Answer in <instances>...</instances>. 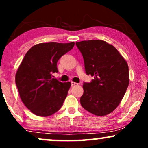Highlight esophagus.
<instances>
[{
    "mask_svg": "<svg viewBox=\"0 0 148 148\" xmlns=\"http://www.w3.org/2000/svg\"><path fill=\"white\" fill-rule=\"evenodd\" d=\"M71 84H72V86H78V84L77 83H76V82H74V81H72V82H71Z\"/></svg>",
    "mask_w": 148,
    "mask_h": 148,
    "instance_id": "obj_1",
    "label": "esophagus"
}]
</instances>
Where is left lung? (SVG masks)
Here are the masks:
<instances>
[{
  "label": "left lung",
  "mask_w": 148,
  "mask_h": 148,
  "mask_svg": "<svg viewBox=\"0 0 148 148\" xmlns=\"http://www.w3.org/2000/svg\"><path fill=\"white\" fill-rule=\"evenodd\" d=\"M76 45L84 57L86 74L94 76L91 83L83 85L81 106L97 116L109 114L120 104L129 86L127 61L103 40L81 41Z\"/></svg>",
  "instance_id": "1"
}]
</instances>
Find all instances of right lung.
Returning a JSON list of instances; mask_svg holds the SVG:
<instances>
[{
  "mask_svg": "<svg viewBox=\"0 0 148 148\" xmlns=\"http://www.w3.org/2000/svg\"><path fill=\"white\" fill-rule=\"evenodd\" d=\"M70 43H40L25 53L15 76L21 101L37 116H50L63 104L71 86L53 79L58 72L57 62L61 56L72 49Z\"/></svg>",
  "mask_w": 148,
  "mask_h": 148,
  "instance_id": "1",
  "label": "right lung"
}]
</instances>
